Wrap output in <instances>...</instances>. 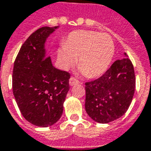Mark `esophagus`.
I'll use <instances>...</instances> for the list:
<instances>
[{"instance_id": "34e87169", "label": "esophagus", "mask_w": 151, "mask_h": 151, "mask_svg": "<svg viewBox=\"0 0 151 151\" xmlns=\"http://www.w3.org/2000/svg\"><path fill=\"white\" fill-rule=\"evenodd\" d=\"M69 83H70V86H74V85H76L79 83V81H78L77 79H76L73 76H71V77L70 78V80H69Z\"/></svg>"}]
</instances>
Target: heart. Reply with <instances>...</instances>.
<instances>
[{
	"mask_svg": "<svg viewBox=\"0 0 151 151\" xmlns=\"http://www.w3.org/2000/svg\"><path fill=\"white\" fill-rule=\"evenodd\" d=\"M115 52L111 37L106 33L76 31L67 36L58 50V60L63 68H68L77 56L80 70L88 77L101 76L109 67Z\"/></svg>",
	"mask_w": 151,
	"mask_h": 151,
	"instance_id": "1",
	"label": "heart"
}]
</instances>
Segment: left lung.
I'll list each match as a JSON object with an SVG mask.
<instances>
[{
    "instance_id": "left-lung-1",
    "label": "left lung",
    "mask_w": 151,
    "mask_h": 151,
    "mask_svg": "<svg viewBox=\"0 0 151 151\" xmlns=\"http://www.w3.org/2000/svg\"><path fill=\"white\" fill-rule=\"evenodd\" d=\"M116 60L103 76L86 82V111L92 120L106 124L127 111L135 89L133 64L127 57Z\"/></svg>"
}]
</instances>
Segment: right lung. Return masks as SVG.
Segmentation results:
<instances>
[{
  "mask_svg": "<svg viewBox=\"0 0 151 151\" xmlns=\"http://www.w3.org/2000/svg\"><path fill=\"white\" fill-rule=\"evenodd\" d=\"M58 26L41 27L21 45L14 62L12 90L22 116L36 126L56 123L63 113V103L70 75L55 68L46 56V38Z\"/></svg>",
  "mask_w": 151,
  "mask_h": 151,
  "instance_id": "right-lung-1",
  "label": "right lung"
}]
</instances>
